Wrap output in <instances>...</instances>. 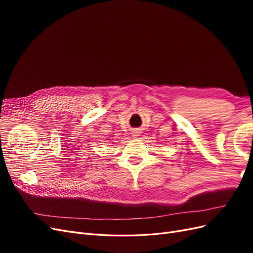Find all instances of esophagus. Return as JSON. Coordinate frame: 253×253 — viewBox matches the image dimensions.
<instances>
[{"instance_id":"1","label":"esophagus","mask_w":253,"mask_h":253,"mask_svg":"<svg viewBox=\"0 0 253 253\" xmlns=\"http://www.w3.org/2000/svg\"><path fill=\"white\" fill-rule=\"evenodd\" d=\"M134 136H138V135H137V132H135V133H134Z\"/></svg>"}]
</instances>
